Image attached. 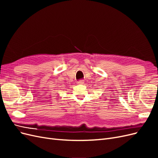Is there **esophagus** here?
<instances>
[{"mask_svg": "<svg viewBox=\"0 0 158 158\" xmlns=\"http://www.w3.org/2000/svg\"><path fill=\"white\" fill-rule=\"evenodd\" d=\"M78 84H84V81L82 80H81L78 81Z\"/></svg>", "mask_w": 158, "mask_h": 158, "instance_id": "obj_1", "label": "esophagus"}]
</instances>
